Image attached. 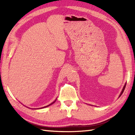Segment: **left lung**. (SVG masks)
Segmentation results:
<instances>
[{
    "mask_svg": "<svg viewBox=\"0 0 135 135\" xmlns=\"http://www.w3.org/2000/svg\"><path fill=\"white\" fill-rule=\"evenodd\" d=\"M126 84H124V87H123V90H122V92H121V93H120V96H119V97H120L121 95H122V93H123V92H124V89H125V88H126Z\"/></svg>",
    "mask_w": 135,
    "mask_h": 135,
    "instance_id": "left-lung-1",
    "label": "left lung"
}]
</instances>
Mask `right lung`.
<instances>
[{"label": "right lung", "mask_w": 135, "mask_h": 135, "mask_svg": "<svg viewBox=\"0 0 135 135\" xmlns=\"http://www.w3.org/2000/svg\"><path fill=\"white\" fill-rule=\"evenodd\" d=\"M55 101H56V100H55V101H54V102H52V104H49V105H47V106H46V107H42V108H45V107H49V105H52V104H54V102H55Z\"/></svg>", "instance_id": "right-lung-1"}]
</instances>
